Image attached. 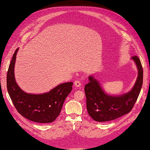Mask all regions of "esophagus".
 <instances>
[{
  "mask_svg": "<svg viewBox=\"0 0 150 150\" xmlns=\"http://www.w3.org/2000/svg\"><path fill=\"white\" fill-rule=\"evenodd\" d=\"M74 85L75 86V87H76V88H79V87H80V86H81V83H80V81L76 80V81H75V83H74Z\"/></svg>",
  "mask_w": 150,
  "mask_h": 150,
  "instance_id": "obj_1",
  "label": "esophagus"
}]
</instances>
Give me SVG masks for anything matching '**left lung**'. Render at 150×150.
I'll use <instances>...</instances> for the list:
<instances>
[{
	"label": "left lung",
	"instance_id": "1",
	"mask_svg": "<svg viewBox=\"0 0 150 150\" xmlns=\"http://www.w3.org/2000/svg\"><path fill=\"white\" fill-rule=\"evenodd\" d=\"M136 66L137 77L132 89L119 95H112L105 92L101 83L92 75H89V82L85 85L86 107L92 119L98 122L115 120L129 113L139 96L143 83V69L137 57L131 58Z\"/></svg>",
	"mask_w": 150,
	"mask_h": 150
}]
</instances>
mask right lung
Masks as SVG:
<instances>
[{"mask_svg":"<svg viewBox=\"0 0 150 150\" xmlns=\"http://www.w3.org/2000/svg\"><path fill=\"white\" fill-rule=\"evenodd\" d=\"M19 48L15 51L6 76L7 90L18 112L28 120L36 123H52L59 115L63 103L72 90L73 82L61 83L48 92L30 93L18 84L14 66Z\"/></svg>","mask_w":150,"mask_h":150,"instance_id":"1","label":"right lung"}]
</instances>
